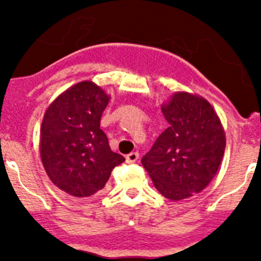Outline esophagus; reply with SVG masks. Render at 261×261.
I'll return each mask as SVG.
<instances>
[{
    "label": "esophagus",
    "instance_id": "obj_1",
    "mask_svg": "<svg viewBox=\"0 0 261 261\" xmlns=\"http://www.w3.org/2000/svg\"><path fill=\"white\" fill-rule=\"evenodd\" d=\"M138 158H140V154H138L137 151H132V153H129L128 155H126V162L135 163V162H137Z\"/></svg>",
    "mask_w": 261,
    "mask_h": 261
}]
</instances>
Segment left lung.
Wrapping results in <instances>:
<instances>
[{
  "instance_id": "obj_1",
  "label": "left lung",
  "mask_w": 261,
  "mask_h": 261,
  "mask_svg": "<svg viewBox=\"0 0 261 261\" xmlns=\"http://www.w3.org/2000/svg\"><path fill=\"white\" fill-rule=\"evenodd\" d=\"M162 114L168 128L141 162L158 192L177 201L211 183L225 153V132L211 103L186 91L175 93Z\"/></svg>"
}]
</instances>
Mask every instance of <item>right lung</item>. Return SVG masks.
Masks as SVG:
<instances>
[{
    "label": "right lung",
    "mask_w": 261,
    "mask_h": 261,
    "mask_svg": "<svg viewBox=\"0 0 261 261\" xmlns=\"http://www.w3.org/2000/svg\"><path fill=\"white\" fill-rule=\"evenodd\" d=\"M110 96L91 81H82L57 96L40 128V156L55 186L74 197L105 188L111 171L125 161L114 153L100 129Z\"/></svg>",
    "instance_id": "add662e5"
}]
</instances>
